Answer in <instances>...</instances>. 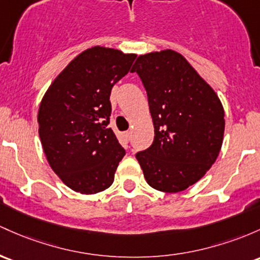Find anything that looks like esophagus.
Segmentation results:
<instances>
[{
    "label": "esophagus",
    "instance_id": "1",
    "mask_svg": "<svg viewBox=\"0 0 260 260\" xmlns=\"http://www.w3.org/2000/svg\"><path fill=\"white\" fill-rule=\"evenodd\" d=\"M129 138H131V133L129 132L122 133V139H123L124 143H128V142H129Z\"/></svg>",
    "mask_w": 260,
    "mask_h": 260
}]
</instances>
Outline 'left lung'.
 I'll return each instance as SVG.
<instances>
[{"instance_id":"1","label":"left lung","mask_w":260,"mask_h":260,"mask_svg":"<svg viewBox=\"0 0 260 260\" xmlns=\"http://www.w3.org/2000/svg\"><path fill=\"white\" fill-rule=\"evenodd\" d=\"M154 124L153 144L136 154L153 189L179 192L198 182L217 159L224 111L213 88L172 49L137 58Z\"/></svg>"}]
</instances>
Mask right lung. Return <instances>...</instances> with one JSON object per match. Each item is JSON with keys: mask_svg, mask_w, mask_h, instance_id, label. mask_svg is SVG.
Segmentation results:
<instances>
[{"mask_svg": "<svg viewBox=\"0 0 260 260\" xmlns=\"http://www.w3.org/2000/svg\"><path fill=\"white\" fill-rule=\"evenodd\" d=\"M136 56L99 45L86 49L56 76L42 100L43 150L54 173L76 192L98 193L115 180L125 152L107 128L110 95Z\"/></svg>", "mask_w": 260, "mask_h": 260, "instance_id": "right-lung-1", "label": "right lung"}]
</instances>
